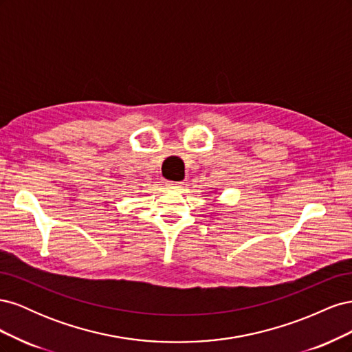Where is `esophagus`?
Here are the masks:
<instances>
[{"mask_svg":"<svg viewBox=\"0 0 352 352\" xmlns=\"http://www.w3.org/2000/svg\"><path fill=\"white\" fill-rule=\"evenodd\" d=\"M182 182H166V188L167 189H173V190H176V189H180L182 188Z\"/></svg>","mask_w":352,"mask_h":352,"instance_id":"obj_1","label":"esophagus"}]
</instances>
